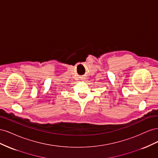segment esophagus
Listing matches in <instances>:
<instances>
[{"instance_id":"esophagus-1","label":"esophagus","mask_w":158,"mask_h":158,"mask_svg":"<svg viewBox=\"0 0 158 158\" xmlns=\"http://www.w3.org/2000/svg\"><path fill=\"white\" fill-rule=\"evenodd\" d=\"M84 80H85V78H84V77H82V78H81V80H82V81H84Z\"/></svg>"}]
</instances>
